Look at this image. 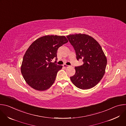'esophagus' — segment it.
Listing matches in <instances>:
<instances>
[{
	"instance_id": "obj_1",
	"label": "esophagus",
	"mask_w": 126,
	"mask_h": 126,
	"mask_svg": "<svg viewBox=\"0 0 126 126\" xmlns=\"http://www.w3.org/2000/svg\"><path fill=\"white\" fill-rule=\"evenodd\" d=\"M63 67H64V68H68L69 67H70V66L67 65H66V64H64V65H63Z\"/></svg>"
}]
</instances>
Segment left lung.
<instances>
[{
  "label": "left lung",
  "instance_id": "obj_1",
  "mask_svg": "<svg viewBox=\"0 0 126 126\" xmlns=\"http://www.w3.org/2000/svg\"><path fill=\"white\" fill-rule=\"evenodd\" d=\"M75 50L78 60L83 59L84 64L75 67V74L70 79L77 88L91 89L101 81L105 73L107 60L99 43L91 36L85 34L67 36Z\"/></svg>",
  "mask_w": 126,
  "mask_h": 126
}]
</instances>
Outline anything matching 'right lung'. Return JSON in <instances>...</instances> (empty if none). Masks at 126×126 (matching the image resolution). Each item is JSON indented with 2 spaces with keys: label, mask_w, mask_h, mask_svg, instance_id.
<instances>
[{
  "label": "right lung",
  "mask_w": 126,
  "mask_h": 126,
  "mask_svg": "<svg viewBox=\"0 0 126 126\" xmlns=\"http://www.w3.org/2000/svg\"><path fill=\"white\" fill-rule=\"evenodd\" d=\"M68 42L65 36L46 35L30 45L21 66V74L28 85L36 90L42 91L53 85L62 66L51 61L54 58L57 59L58 49Z\"/></svg>",
  "instance_id": "right-lung-1"
}]
</instances>
